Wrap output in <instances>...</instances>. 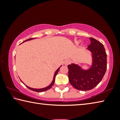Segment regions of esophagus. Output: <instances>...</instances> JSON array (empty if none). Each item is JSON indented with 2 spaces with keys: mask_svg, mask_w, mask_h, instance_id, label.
<instances>
[{
  "mask_svg": "<svg viewBox=\"0 0 120 120\" xmlns=\"http://www.w3.org/2000/svg\"><path fill=\"white\" fill-rule=\"evenodd\" d=\"M70 62H71L70 60H69V59H66V60H64V64L67 66V65H68L70 63Z\"/></svg>",
  "mask_w": 120,
  "mask_h": 120,
  "instance_id": "obj_1",
  "label": "esophagus"
}]
</instances>
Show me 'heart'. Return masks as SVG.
I'll return each instance as SVG.
<instances>
[{
	"label": "heart",
	"mask_w": 120,
	"mask_h": 120,
	"mask_svg": "<svg viewBox=\"0 0 120 120\" xmlns=\"http://www.w3.org/2000/svg\"><path fill=\"white\" fill-rule=\"evenodd\" d=\"M80 42V40H78V41H76V44H79Z\"/></svg>",
	"instance_id": "1"
}]
</instances>
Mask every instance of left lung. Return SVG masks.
Returning <instances> with one entry per match:
<instances>
[{"label": "left lung", "instance_id": "left-lung-1", "mask_svg": "<svg viewBox=\"0 0 120 120\" xmlns=\"http://www.w3.org/2000/svg\"><path fill=\"white\" fill-rule=\"evenodd\" d=\"M90 44L86 50L90 53L92 63L88 68L84 69L75 63L68 66L69 82L75 88L89 90L94 88L102 79L107 68V55L103 44L90 38Z\"/></svg>", "mask_w": 120, "mask_h": 120}]
</instances>
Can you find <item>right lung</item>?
Wrapping results in <instances>:
<instances>
[{
    "mask_svg": "<svg viewBox=\"0 0 120 120\" xmlns=\"http://www.w3.org/2000/svg\"><path fill=\"white\" fill-rule=\"evenodd\" d=\"M35 38H29V39H27V40H25V41H24V42L32 40H33V39H35ZM61 66H62V65L57 70H56V72H54V76H53V78L52 82L51 83V84L49 85V86H47V87H44V88H31V87H28V86H26V85L25 84H24V83L23 82H22V81L21 79H20V80H21V82H23L24 85H26V87H27L28 89H31V90H32L35 91V92H45V91H46L47 90H48V89H50V88H51V87H52L54 83V82H55V78H56V75H57V74H58V72H59V71L60 68V67H61Z\"/></svg>",
    "mask_w": 120,
    "mask_h": 120,
    "instance_id": "add662e5",
    "label": "right lung"
}]
</instances>
